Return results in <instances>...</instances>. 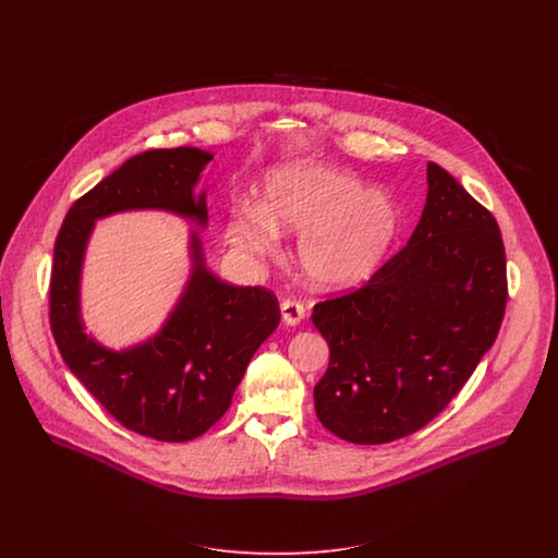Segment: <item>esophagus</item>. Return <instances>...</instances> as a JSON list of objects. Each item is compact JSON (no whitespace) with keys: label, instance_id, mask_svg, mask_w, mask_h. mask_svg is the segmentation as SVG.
<instances>
[{"label":"esophagus","instance_id":"esophagus-1","mask_svg":"<svg viewBox=\"0 0 558 558\" xmlns=\"http://www.w3.org/2000/svg\"><path fill=\"white\" fill-rule=\"evenodd\" d=\"M305 314H307V310H305V305H303L301 301L288 299V301L281 303V316H283V322H286L288 326L301 324V319L305 318Z\"/></svg>","mask_w":558,"mask_h":558}]
</instances>
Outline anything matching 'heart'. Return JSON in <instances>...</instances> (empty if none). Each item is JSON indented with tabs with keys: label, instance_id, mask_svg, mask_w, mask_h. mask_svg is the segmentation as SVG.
<instances>
[{
	"label": "heart",
	"instance_id": "1",
	"mask_svg": "<svg viewBox=\"0 0 558 558\" xmlns=\"http://www.w3.org/2000/svg\"><path fill=\"white\" fill-rule=\"evenodd\" d=\"M399 226L398 204L354 173L292 162L266 175L262 206L240 208L228 236L253 257H270L281 234H299L296 262L305 279L319 290H345L383 266Z\"/></svg>",
	"mask_w": 558,
	"mask_h": 558
}]
</instances>
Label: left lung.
I'll use <instances>...</instances> for the list:
<instances>
[{"label": "left lung", "mask_w": 558, "mask_h": 558, "mask_svg": "<svg viewBox=\"0 0 558 558\" xmlns=\"http://www.w3.org/2000/svg\"><path fill=\"white\" fill-rule=\"evenodd\" d=\"M427 186L398 255L312 314L330 348L316 414L354 445H385L427 425L473 376L505 316L496 219L436 162H427Z\"/></svg>", "instance_id": "left-lung-1"}]
</instances>
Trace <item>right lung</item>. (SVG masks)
<instances>
[{
	"mask_svg": "<svg viewBox=\"0 0 558 558\" xmlns=\"http://www.w3.org/2000/svg\"><path fill=\"white\" fill-rule=\"evenodd\" d=\"M213 155L199 148L148 150L80 197L56 240L49 319L58 350L81 385L126 429L162 442L208 432L230 408L244 369L277 328V296L221 281L191 234V277L155 337L109 350L81 319V268L94 221L126 210H165L206 226V193L195 197Z\"/></svg>",
	"mask_w": 558,
	"mask_h": 558,
	"instance_id": "add662e5",
	"label": "right lung"
}]
</instances>
